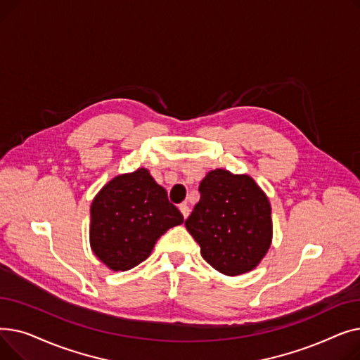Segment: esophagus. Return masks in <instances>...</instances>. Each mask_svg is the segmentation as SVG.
I'll use <instances>...</instances> for the list:
<instances>
[{"mask_svg": "<svg viewBox=\"0 0 360 360\" xmlns=\"http://www.w3.org/2000/svg\"><path fill=\"white\" fill-rule=\"evenodd\" d=\"M179 210H181V213H182L184 219H186V217H188V214H190V207L186 205V202L179 204Z\"/></svg>", "mask_w": 360, "mask_h": 360, "instance_id": "obj_1", "label": "esophagus"}]
</instances>
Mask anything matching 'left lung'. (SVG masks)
<instances>
[{
	"instance_id": "8db88e82",
	"label": "left lung",
	"mask_w": 360,
	"mask_h": 360,
	"mask_svg": "<svg viewBox=\"0 0 360 360\" xmlns=\"http://www.w3.org/2000/svg\"><path fill=\"white\" fill-rule=\"evenodd\" d=\"M200 201L185 220L202 258L226 276L254 270L273 238L271 205L248 175L210 170L201 181Z\"/></svg>"
}]
</instances>
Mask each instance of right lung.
<instances>
[{
  "label": "right lung",
  "mask_w": 360,
  "mask_h": 360,
  "mask_svg": "<svg viewBox=\"0 0 360 360\" xmlns=\"http://www.w3.org/2000/svg\"><path fill=\"white\" fill-rule=\"evenodd\" d=\"M90 217L91 251L113 271L139 266L167 229L184 221L144 167L110 179L93 198Z\"/></svg>",
  "instance_id": "add662e5"
}]
</instances>
